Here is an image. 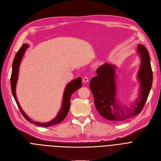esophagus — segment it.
Instances as JSON below:
<instances>
[{
    "label": "esophagus",
    "mask_w": 161,
    "mask_h": 161,
    "mask_svg": "<svg viewBox=\"0 0 161 161\" xmlns=\"http://www.w3.org/2000/svg\"><path fill=\"white\" fill-rule=\"evenodd\" d=\"M83 83H87L89 81V78L87 76H85L83 78Z\"/></svg>",
    "instance_id": "34e87169"
}]
</instances>
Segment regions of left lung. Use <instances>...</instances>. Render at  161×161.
Listing matches in <instances>:
<instances>
[{
	"mask_svg": "<svg viewBox=\"0 0 161 161\" xmlns=\"http://www.w3.org/2000/svg\"><path fill=\"white\" fill-rule=\"evenodd\" d=\"M137 52L141 58V67L138 72L140 82L139 95L136 102L128 107H122L118 104L116 99V84L115 79V66L105 63L96 70L97 76L90 81V89L94 99L96 110L104 119L114 122L126 120L140 113L152 86L153 72L150 57L146 48L138 45Z\"/></svg>",
	"mask_w": 161,
	"mask_h": 161,
	"instance_id": "left-lung-1",
	"label": "left lung"
}]
</instances>
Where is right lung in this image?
I'll return each instance as SVG.
<instances>
[{
	"label": "right lung",
	"mask_w": 161,
	"mask_h": 161,
	"mask_svg": "<svg viewBox=\"0 0 161 161\" xmlns=\"http://www.w3.org/2000/svg\"><path fill=\"white\" fill-rule=\"evenodd\" d=\"M28 48V44H24L23 46L20 47V48L19 50V51L17 52L15 54V56L14 58V61H13V65H12V75H11V78H10V82H11V89H12V92L13 94V96L14 97V99L17 103V105L19 110L20 111L21 113L24 116V117L27 120L28 122L33 123L37 125L41 126V127H49L51 125H56L58 124H59L67 116L69 109L70 106V98L72 94L77 91L78 89L81 88L82 86L81 84V78L80 77L75 79L72 81H71L70 83H69L65 87V91H64L63 94V103H62V107L61 109H60L59 112L58 113V115L55 119H53L49 122L47 123H41L38 122H34L31 120L30 118L25 114V113L23 111L22 108H20L19 105V103L18 102L17 96H16V92H15V88H16V84L18 79V74H19V66L21 60L24 56V53L26 50V48Z\"/></svg>",
	"instance_id": "1"
}]
</instances>
